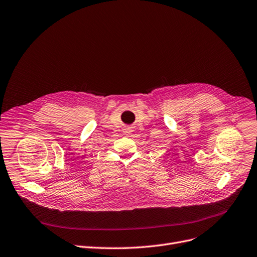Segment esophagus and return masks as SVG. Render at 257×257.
I'll use <instances>...</instances> for the list:
<instances>
[{
	"label": "esophagus",
	"instance_id": "esophagus-1",
	"mask_svg": "<svg viewBox=\"0 0 257 257\" xmlns=\"http://www.w3.org/2000/svg\"><path fill=\"white\" fill-rule=\"evenodd\" d=\"M125 130H126V132H127V133H129V131H130V130H129V128H127V129H125Z\"/></svg>",
	"mask_w": 257,
	"mask_h": 257
}]
</instances>
